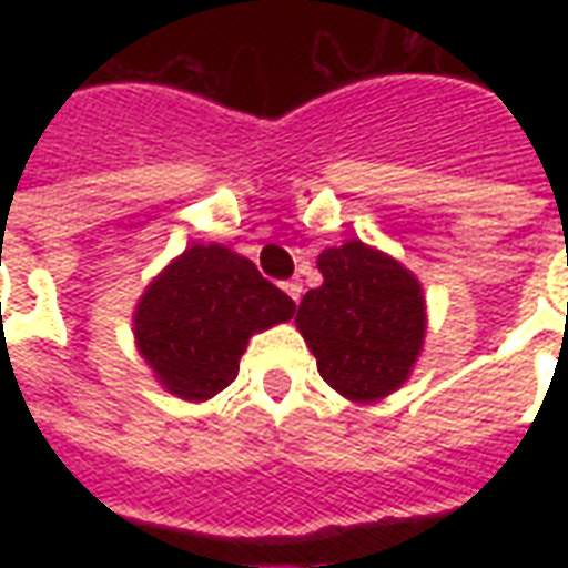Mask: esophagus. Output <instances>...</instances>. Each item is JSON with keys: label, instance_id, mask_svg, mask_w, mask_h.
<instances>
[{"label": "esophagus", "instance_id": "34e87169", "mask_svg": "<svg viewBox=\"0 0 568 568\" xmlns=\"http://www.w3.org/2000/svg\"><path fill=\"white\" fill-rule=\"evenodd\" d=\"M283 288H285V295L292 297V301H301V295H304V285L297 283V280H288V283H283Z\"/></svg>", "mask_w": 568, "mask_h": 568}]
</instances>
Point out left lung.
Here are the masks:
<instances>
[{
  "mask_svg": "<svg viewBox=\"0 0 568 568\" xmlns=\"http://www.w3.org/2000/svg\"><path fill=\"white\" fill-rule=\"evenodd\" d=\"M322 285L310 288L295 325L322 381L349 402H381L410 377L426 337L423 285L381 248L349 240L320 255Z\"/></svg>",
  "mask_w": 568,
  "mask_h": 568,
  "instance_id": "obj_1",
  "label": "left lung"
}]
</instances>
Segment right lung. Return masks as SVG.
<instances>
[{
    "instance_id": "obj_1",
    "label": "right lung",
    "mask_w": 568,
    "mask_h": 568,
    "mask_svg": "<svg viewBox=\"0 0 568 568\" xmlns=\"http://www.w3.org/2000/svg\"><path fill=\"white\" fill-rule=\"evenodd\" d=\"M295 316V301L227 246H187L142 292L140 356L170 395L206 402L231 386L252 334Z\"/></svg>"
}]
</instances>
